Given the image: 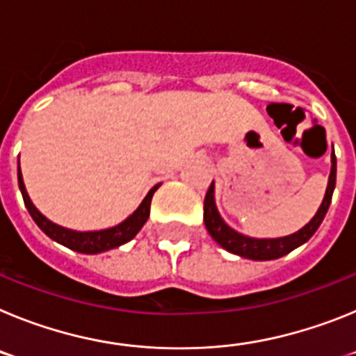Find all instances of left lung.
Returning <instances> with one entry per match:
<instances>
[{"mask_svg": "<svg viewBox=\"0 0 356 356\" xmlns=\"http://www.w3.org/2000/svg\"><path fill=\"white\" fill-rule=\"evenodd\" d=\"M335 178H337V160H335V153H332V171L328 176V187H326L325 197H323V203L317 209L316 216L307 222L301 229L294 232L291 235H285V237L278 238H254L248 237V235H242L238 232H235L232 226H228L225 222V219L221 217L219 210L216 207V197H213V181L209 187V193L205 196V205H203V219H205V226L209 229L210 237L219 244L221 248H225L229 253L238 254L242 259L250 260H275L284 257V254L291 253L292 250L300 248L301 244L308 241L317 232V228L321 226L323 219H325L326 212H328V207L332 203V194L333 188H335Z\"/></svg>", "mask_w": 356, "mask_h": 356, "instance_id": "1", "label": "left lung"}]
</instances>
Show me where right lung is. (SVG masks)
Here are the masks:
<instances>
[{"mask_svg": "<svg viewBox=\"0 0 356 356\" xmlns=\"http://www.w3.org/2000/svg\"><path fill=\"white\" fill-rule=\"evenodd\" d=\"M17 181H19V191H21V194H23L24 205H26L31 219L35 221V225L42 229L44 234L48 235L49 238H53L55 242H58V244H62V246L69 248V250L72 251H78V253H85V254L103 253V251L114 250V248H119L122 246V244H127L128 241H131L135 235L139 234L140 228L144 226V222L147 221V217H149L151 197H153L156 188L160 187L159 184L151 188L149 193L146 194V197L143 200V203L137 207V210H135L134 213H130V216H128L122 222H119V225L112 226V228L96 229V232H76V229L64 228V226L49 221L48 217L42 216V213L37 210V207L31 203L30 196H28L26 193V187H24V181H23V172H21V168H19V162H17Z\"/></svg>", "mask_w": 356, "mask_h": 356, "instance_id": "1", "label": "right lung"}]
</instances>
